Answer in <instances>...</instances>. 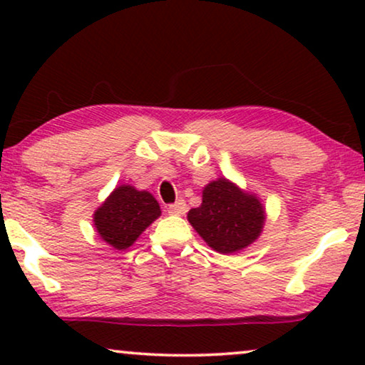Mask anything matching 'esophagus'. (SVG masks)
Segmentation results:
<instances>
[{"instance_id":"esophagus-1","label":"esophagus","mask_w":365,"mask_h":365,"mask_svg":"<svg viewBox=\"0 0 365 365\" xmlns=\"http://www.w3.org/2000/svg\"><path fill=\"white\" fill-rule=\"evenodd\" d=\"M186 201L184 199H178L176 202L171 204V206L168 207V212L169 214H174V216H181V214L186 212Z\"/></svg>"}]
</instances>
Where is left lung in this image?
Here are the masks:
<instances>
[{
  "label": "left lung",
  "mask_w": 365,
  "mask_h": 365,
  "mask_svg": "<svg viewBox=\"0 0 365 365\" xmlns=\"http://www.w3.org/2000/svg\"><path fill=\"white\" fill-rule=\"evenodd\" d=\"M187 221L214 251L234 254L261 236L266 207L257 194L217 178L204 186L201 206L187 212Z\"/></svg>",
  "instance_id": "8db88e82"
}]
</instances>
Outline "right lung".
<instances>
[{
	"label": "right lung",
	"mask_w": 365,
	"mask_h": 365,
	"mask_svg": "<svg viewBox=\"0 0 365 365\" xmlns=\"http://www.w3.org/2000/svg\"><path fill=\"white\" fill-rule=\"evenodd\" d=\"M161 216L156 197L129 184L114 187L93 214L94 227L104 242L118 251L131 247L138 237Z\"/></svg>",
	"instance_id": "obj_1"
}]
</instances>
